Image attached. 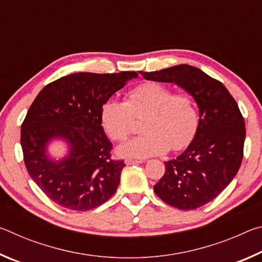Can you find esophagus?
<instances>
[{
	"label": "esophagus",
	"instance_id": "esophagus-1",
	"mask_svg": "<svg viewBox=\"0 0 262 262\" xmlns=\"http://www.w3.org/2000/svg\"><path fill=\"white\" fill-rule=\"evenodd\" d=\"M143 161H139V159H132V158H127L125 163L127 165H134V164H141Z\"/></svg>",
	"mask_w": 262,
	"mask_h": 262
}]
</instances>
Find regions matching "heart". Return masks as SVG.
<instances>
[{"label": "heart", "mask_w": 262, "mask_h": 262, "mask_svg": "<svg viewBox=\"0 0 262 262\" xmlns=\"http://www.w3.org/2000/svg\"><path fill=\"white\" fill-rule=\"evenodd\" d=\"M134 119H143L144 134L119 147L121 156L148 158L170 148L181 150L192 142L199 126L192 96L174 94L157 82L142 83L128 92L125 101L108 99L100 108L104 129L114 141H125L130 135Z\"/></svg>", "instance_id": "b5f03b06"}]
</instances>
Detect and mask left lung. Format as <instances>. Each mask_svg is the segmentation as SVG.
I'll return each instance as SVG.
<instances>
[{
  "mask_svg": "<svg viewBox=\"0 0 262 262\" xmlns=\"http://www.w3.org/2000/svg\"><path fill=\"white\" fill-rule=\"evenodd\" d=\"M145 79L176 83L196 101L200 112L196 134L188 148L165 162V173L154 186L158 198L181 210H193L214 200L241 167L245 121L233 97L201 69L178 64L144 73Z\"/></svg>",
  "mask_w": 262,
  "mask_h": 262,
  "instance_id": "1",
  "label": "left lung"
}]
</instances>
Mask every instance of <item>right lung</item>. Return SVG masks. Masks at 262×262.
Masks as SVG:
<instances>
[{
  "label": "right lung",
  "instance_id": "1",
  "mask_svg": "<svg viewBox=\"0 0 262 262\" xmlns=\"http://www.w3.org/2000/svg\"><path fill=\"white\" fill-rule=\"evenodd\" d=\"M136 77L135 72L76 73L47 84L35 97L21 123L20 144L30 177L56 205L86 211L115 193L126 164L111 158L100 108ZM53 138L70 144V154L57 162L47 156Z\"/></svg>",
  "mask_w": 262,
  "mask_h": 262
}]
</instances>
